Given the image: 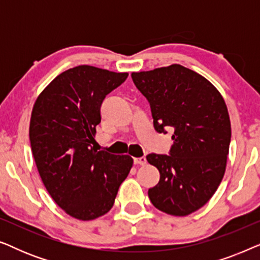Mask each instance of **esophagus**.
I'll list each match as a JSON object with an SVG mask.
<instances>
[{
    "label": "esophagus",
    "instance_id": "esophagus-1",
    "mask_svg": "<svg viewBox=\"0 0 260 260\" xmlns=\"http://www.w3.org/2000/svg\"><path fill=\"white\" fill-rule=\"evenodd\" d=\"M134 162H135V165H137V166H144V165H147V158L138 157V158H135Z\"/></svg>",
    "mask_w": 260,
    "mask_h": 260
}]
</instances>
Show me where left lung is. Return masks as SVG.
Masks as SVG:
<instances>
[{
  "mask_svg": "<svg viewBox=\"0 0 260 260\" xmlns=\"http://www.w3.org/2000/svg\"><path fill=\"white\" fill-rule=\"evenodd\" d=\"M131 78L150 104L155 130H174L170 155L147 156L159 172L149 199L167 214L186 216L207 204L225 174L231 142L226 103L205 77L177 63Z\"/></svg>",
  "mask_w": 260,
  "mask_h": 260,
  "instance_id": "obj_1",
  "label": "left lung"
}]
</instances>
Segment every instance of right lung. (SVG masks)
<instances>
[{"label": "right lung", "mask_w": 260, "mask_h": 260, "mask_svg": "<svg viewBox=\"0 0 260 260\" xmlns=\"http://www.w3.org/2000/svg\"><path fill=\"white\" fill-rule=\"evenodd\" d=\"M126 78L80 65L54 78L34 103L29 140L38 172L55 204L78 220L106 214L133 167L129 155L91 147L103 101Z\"/></svg>", "instance_id": "add662e5"}]
</instances>
